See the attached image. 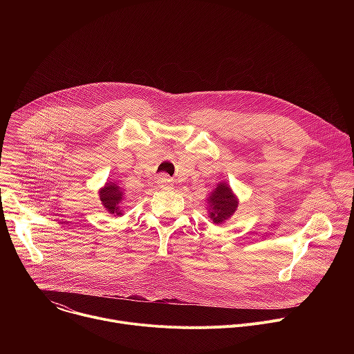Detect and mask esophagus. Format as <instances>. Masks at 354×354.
Listing matches in <instances>:
<instances>
[{"mask_svg":"<svg viewBox=\"0 0 354 354\" xmlns=\"http://www.w3.org/2000/svg\"><path fill=\"white\" fill-rule=\"evenodd\" d=\"M157 183H158V187L162 190H169L174 187L172 179H169L167 175H160L157 179Z\"/></svg>","mask_w":354,"mask_h":354,"instance_id":"esophagus-1","label":"esophagus"}]
</instances>
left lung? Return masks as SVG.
<instances>
[{
  "label": "left lung",
  "instance_id": "8db88e82",
  "mask_svg": "<svg viewBox=\"0 0 354 354\" xmlns=\"http://www.w3.org/2000/svg\"><path fill=\"white\" fill-rule=\"evenodd\" d=\"M207 212L214 224L220 225L230 220L238 209L239 198L227 182H220L207 196Z\"/></svg>",
  "mask_w": 354,
  "mask_h": 354
}]
</instances>
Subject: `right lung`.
<instances>
[{"label":"right lung","instance_id":"obj_1","mask_svg":"<svg viewBox=\"0 0 354 354\" xmlns=\"http://www.w3.org/2000/svg\"><path fill=\"white\" fill-rule=\"evenodd\" d=\"M100 203L106 209L109 214L113 217H122L123 216V201H124V192H122V187L118 186L115 182L108 180L97 192Z\"/></svg>","mask_w":354,"mask_h":354}]
</instances>
